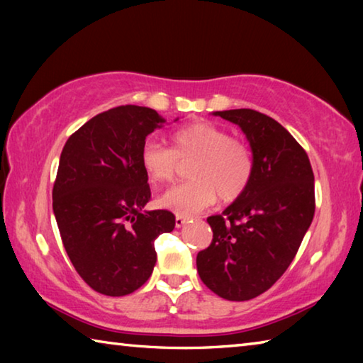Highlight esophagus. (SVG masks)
<instances>
[{
  "instance_id": "34e87169",
  "label": "esophagus",
  "mask_w": 363,
  "mask_h": 363,
  "mask_svg": "<svg viewBox=\"0 0 363 363\" xmlns=\"http://www.w3.org/2000/svg\"><path fill=\"white\" fill-rule=\"evenodd\" d=\"M189 223V218L187 216H182V214H177L176 216V227H182L184 224Z\"/></svg>"
}]
</instances>
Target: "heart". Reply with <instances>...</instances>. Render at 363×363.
<instances>
[{
    "instance_id": "1",
    "label": "heart",
    "mask_w": 363,
    "mask_h": 363,
    "mask_svg": "<svg viewBox=\"0 0 363 363\" xmlns=\"http://www.w3.org/2000/svg\"><path fill=\"white\" fill-rule=\"evenodd\" d=\"M194 162L189 168L192 181L171 189L158 203L179 214H194L211 206L219 196L230 203L245 194L253 176V153L247 143L210 121H194L171 136V149L157 140H147L139 162L152 182L173 184L181 173V163Z\"/></svg>"
}]
</instances>
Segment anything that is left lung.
Here are the masks:
<instances>
[{
    "label": "left lung",
    "mask_w": 363,
    "mask_h": 363,
    "mask_svg": "<svg viewBox=\"0 0 363 363\" xmlns=\"http://www.w3.org/2000/svg\"><path fill=\"white\" fill-rule=\"evenodd\" d=\"M242 128L253 152L245 194L211 225L210 247L196 255V270L218 296L248 301L267 291L296 256L314 219V173L306 150L279 121L251 108L214 112Z\"/></svg>",
    "instance_id": "8db88e82"
}]
</instances>
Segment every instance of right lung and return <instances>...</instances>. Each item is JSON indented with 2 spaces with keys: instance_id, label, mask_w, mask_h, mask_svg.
I'll list each match as a JSON object with an SVG mask.
<instances>
[{
  "instance_id": "add662e5",
  "label": "right lung",
  "mask_w": 363,
  "mask_h": 363,
  "mask_svg": "<svg viewBox=\"0 0 363 363\" xmlns=\"http://www.w3.org/2000/svg\"><path fill=\"white\" fill-rule=\"evenodd\" d=\"M163 121L149 107L110 108L73 133L60 153L52 189L60 238L79 277L106 296L143 286L157 262L153 242L174 229L171 211H143L152 194L140 149Z\"/></svg>"
}]
</instances>
